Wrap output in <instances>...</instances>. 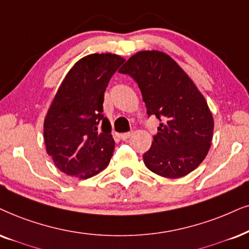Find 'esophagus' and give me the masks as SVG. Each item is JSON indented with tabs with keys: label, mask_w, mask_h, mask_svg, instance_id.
Instances as JSON below:
<instances>
[{
	"label": "esophagus",
	"mask_w": 249,
	"mask_h": 249,
	"mask_svg": "<svg viewBox=\"0 0 249 249\" xmlns=\"http://www.w3.org/2000/svg\"><path fill=\"white\" fill-rule=\"evenodd\" d=\"M132 134H133V133H132V132H125V133H122L121 134V138H122L123 140H127L128 138L132 137Z\"/></svg>",
	"instance_id": "obj_1"
}]
</instances>
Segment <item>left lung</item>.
I'll return each mask as SVG.
<instances>
[{
    "instance_id": "8db88e82",
    "label": "left lung",
    "mask_w": 249,
    "mask_h": 249,
    "mask_svg": "<svg viewBox=\"0 0 249 249\" xmlns=\"http://www.w3.org/2000/svg\"><path fill=\"white\" fill-rule=\"evenodd\" d=\"M119 73L139 86L148 116L160 126L152 147L143 154L150 171L180 178L201 164L213 140V119L206 99L185 71L169 55L144 50L130 57Z\"/></svg>"
}]
</instances>
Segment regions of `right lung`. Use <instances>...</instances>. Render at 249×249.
<instances>
[{
  "label": "right lung",
  "mask_w": 249,
  "mask_h": 249,
  "mask_svg": "<svg viewBox=\"0 0 249 249\" xmlns=\"http://www.w3.org/2000/svg\"><path fill=\"white\" fill-rule=\"evenodd\" d=\"M124 61L109 53L87 55L62 81L43 123V138L47 153L64 174L87 179L109 164L115 141L102 114L103 100Z\"/></svg>",
  "instance_id": "right-lung-1"
}]
</instances>
